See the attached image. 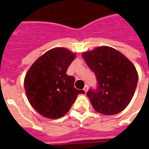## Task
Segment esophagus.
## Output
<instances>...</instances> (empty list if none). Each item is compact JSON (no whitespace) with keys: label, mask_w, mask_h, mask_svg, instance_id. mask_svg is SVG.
Wrapping results in <instances>:
<instances>
[{"label":"esophagus","mask_w":149,"mask_h":149,"mask_svg":"<svg viewBox=\"0 0 149 149\" xmlns=\"http://www.w3.org/2000/svg\"><path fill=\"white\" fill-rule=\"evenodd\" d=\"M88 89H89V87H88V86H87V85H86V86H84V91H85V93H86V92H87V91H88Z\"/></svg>","instance_id":"34e87169"}]
</instances>
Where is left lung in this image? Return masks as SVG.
Wrapping results in <instances>:
<instances>
[{
    "instance_id": "8db88e82",
    "label": "left lung",
    "mask_w": 149,
    "mask_h": 149,
    "mask_svg": "<svg viewBox=\"0 0 149 149\" xmlns=\"http://www.w3.org/2000/svg\"><path fill=\"white\" fill-rule=\"evenodd\" d=\"M83 58L97 80V89L91 88L86 93L94 110L106 115L120 113L136 90V68L122 53L108 46L85 52Z\"/></svg>"
}]
</instances>
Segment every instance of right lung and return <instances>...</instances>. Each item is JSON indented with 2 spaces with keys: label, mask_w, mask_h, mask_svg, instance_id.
Wrapping results in <instances>:
<instances>
[{
  "label": "right lung",
  "mask_w": 149,
  "mask_h": 149,
  "mask_svg": "<svg viewBox=\"0 0 149 149\" xmlns=\"http://www.w3.org/2000/svg\"><path fill=\"white\" fill-rule=\"evenodd\" d=\"M76 55L65 48L49 50L31 65L24 78L29 103L41 115L56 119L70 111L82 90L74 87L75 78L66 74Z\"/></svg>",
  "instance_id": "add662e5"
}]
</instances>
